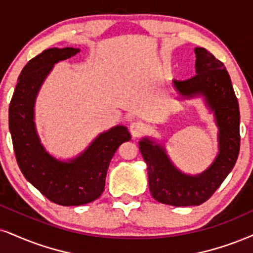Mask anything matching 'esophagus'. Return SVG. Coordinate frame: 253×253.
Instances as JSON below:
<instances>
[{"instance_id": "esophagus-1", "label": "esophagus", "mask_w": 253, "mask_h": 253, "mask_svg": "<svg viewBox=\"0 0 253 253\" xmlns=\"http://www.w3.org/2000/svg\"><path fill=\"white\" fill-rule=\"evenodd\" d=\"M129 130L130 132H131L132 137H139L141 135H143V132L145 131V126L142 122L136 121V122H132V123H130Z\"/></svg>"}]
</instances>
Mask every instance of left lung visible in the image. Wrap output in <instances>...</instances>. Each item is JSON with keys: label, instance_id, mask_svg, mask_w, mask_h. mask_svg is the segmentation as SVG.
<instances>
[{"label": "left lung", "instance_id": "obj_1", "mask_svg": "<svg viewBox=\"0 0 253 253\" xmlns=\"http://www.w3.org/2000/svg\"><path fill=\"white\" fill-rule=\"evenodd\" d=\"M196 74L172 85L179 98L202 97L218 127V154L212 164L198 174L180 171L171 162L164 144L151 137L139 141L148 165L149 189L156 201L173 207L201 205L219 188L235 167L241 146L239 107L225 65L204 48H195Z\"/></svg>", "mask_w": 253, "mask_h": 253}]
</instances>
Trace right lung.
Returning a JSON list of instances; mask_svg holds the SVG:
<instances>
[{
  "mask_svg": "<svg viewBox=\"0 0 253 253\" xmlns=\"http://www.w3.org/2000/svg\"><path fill=\"white\" fill-rule=\"evenodd\" d=\"M80 51L71 46L50 48L30 60L18 76L9 105V130L22 173L49 201L63 207L97 199L104 190L111 158L122 143L131 138L126 126H116L99 133L85 150L68 161L57 160L41 143L35 126L41 86L56 63Z\"/></svg>",
  "mask_w": 253,
  "mask_h": 253,
  "instance_id": "obj_1",
  "label": "right lung"
}]
</instances>
